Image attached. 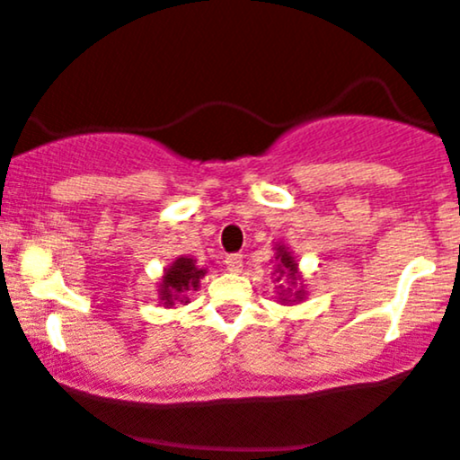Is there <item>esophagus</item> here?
<instances>
[{"mask_svg":"<svg viewBox=\"0 0 460 460\" xmlns=\"http://www.w3.org/2000/svg\"><path fill=\"white\" fill-rule=\"evenodd\" d=\"M225 265L231 274H238V271L243 270V256H240V253H231V256L225 258Z\"/></svg>","mask_w":460,"mask_h":460,"instance_id":"34e87169","label":"esophagus"}]
</instances>
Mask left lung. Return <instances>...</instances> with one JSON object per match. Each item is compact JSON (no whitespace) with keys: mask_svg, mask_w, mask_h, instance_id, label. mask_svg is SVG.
<instances>
[{"mask_svg":"<svg viewBox=\"0 0 460 460\" xmlns=\"http://www.w3.org/2000/svg\"><path fill=\"white\" fill-rule=\"evenodd\" d=\"M274 262V283L279 285L276 289H279L280 305H294V303L305 301L307 289L303 283L301 270H298V261L283 243H276Z\"/></svg>","mask_w":460,"mask_h":460,"instance_id":"obj_1","label":"left lung"}]
</instances>
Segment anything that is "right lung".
Listing matches in <instances>:
<instances>
[{"label":"right lung","instance_id":"add662e5","mask_svg":"<svg viewBox=\"0 0 460 460\" xmlns=\"http://www.w3.org/2000/svg\"><path fill=\"white\" fill-rule=\"evenodd\" d=\"M207 276V267L199 265L195 258L180 256L164 267V274L159 279V303L164 307H175L177 303L186 305L189 292H198L199 280Z\"/></svg>","mask_w":460,"mask_h":460}]
</instances>
